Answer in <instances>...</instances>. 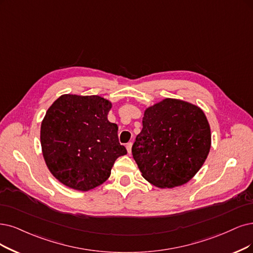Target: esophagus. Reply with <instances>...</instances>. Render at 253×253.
I'll return each mask as SVG.
<instances>
[{"label":"esophagus","mask_w":253,"mask_h":253,"mask_svg":"<svg viewBox=\"0 0 253 253\" xmlns=\"http://www.w3.org/2000/svg\"><path fill=\"white\" fill-rule=\"evenodd\" d=\"M126 148H127V151H128V153L130 154L131 153V148H132V143H128L127 145H126Z\"/></svg>","instance_id":"esophagus-1"}]
</instances>
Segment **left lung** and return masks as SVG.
Here are the masks:
<instances>
[{
	"instance_id": "obj_1",
	"label": "left lung",
	"mask_w": 253,
	"mask_h": 253,
	"mask_svg": "<svg viewBox=\"0 0 253 253\" xmlns=\"http://www.w3.org/2000/svg\"><path fill=\"white\" fill-rule=\"evenodd\" d=\"M211 128L202 109L167 98L145 110L132 155L144 178L161 189L190 181L209 155Z\"/></svg>"
}]
</instances>
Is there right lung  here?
Listing matches in <instances>:
<instances>
[{"instance_id":"obj_1","label":"right lung","mask_w":253,"mask_h":253,"mask_svg":"<svg viewBox=\"0 0 253 253\" xmlns=\"http://www.w3.org/2000/svg\"><path fill=\"white\" fill-rule=\"evenodd\" d=\"M111 102L100 96L62 95L46 110L41 126L44 162L56 179L86 192L108 179L119 156L118 125L107 115Z\"/></svg>"}]
</instances>
